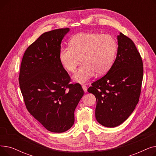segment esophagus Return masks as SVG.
<instances>
[{"instance_id":"1","label":"esophagus","mask_w":156,"mask_h":156,"mask_svg":"<svg viewBox=\"0 0 156 156\" xmlns=\"http://www.w3.org/2000/svg\"><path fill=\"white\" fill-rule=\"evenodd\" d=\"M82 88H83V90L85 92H86L87 91V87L86 85H82Z\"/></svg>"}]
</instances>
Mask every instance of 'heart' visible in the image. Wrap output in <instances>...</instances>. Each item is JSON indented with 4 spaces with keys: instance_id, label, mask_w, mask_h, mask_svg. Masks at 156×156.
<instances>
[{
    "instance_id": "heart-1",
    "label": "heart",
    "mask_w": 156,
    "mask_h": 156,
    "mask_svg": "<svg viewBox=\"0 0 156 156\" xmlns=\"http://www.w3.org/2000/svg\"><path fill=\"white\" fill-rule=\"evenodd\" d=\"M117 51V42L112 35L83 32L71 38L69 46L61 48L59 58L69 73L76 71L81 59L83 64L74 75L73 80L83 83L95 73L98 75L107 73L112 66Z\"/></svg>"
}]
</instances>
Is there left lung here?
<instances>
[{"label": "left lung", "mask_w": 156, "mask_h": 156, "mask_svg": "<svg viewBox=\"0 0 156 156\" xmlns=\"http://www.w3.org/2000/svg\"><path fill=\"white\" fill-rule=\"evenodd\" d=\"M118 53L108 73L88 88L97 101L95 118L113 128L122 123L134 111L141 93L143 62L133 41L120 33Z\"/></svg>", "instance_id": "1"}]
</instances>
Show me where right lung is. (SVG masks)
I'll return each mask as SVG.
<instances>
[{
	"label": "right lung",
	"instance_id": "obj_1",
	"mask_svg": "<svg viewBox=\"0 0 156 156\" xmlns=\"http://www.w3.org/2000/svg\"><path fill=\"white\" fill-rule=\"evenodd\" d=\"M69 29L59 28L41 35L24 52L19 83L28 112L47 130L62 133L75 122L74 112L84 91L62 66L61 43Z\"/></svg>",
	"mask_w": 156,
	"mask_h": 156
}]
</instances>
